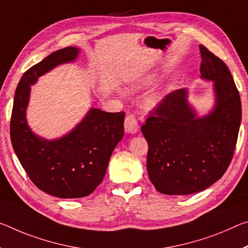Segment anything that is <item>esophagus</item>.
I'll list each match as a JSON object with an SVG mask.
<instances>
[{
  "label": "esophagus",
  "mask_w": 248,
  "mask_h": 248,
  "mask_svg": "<svg viewBox=\"0 0 248 248\" xmlns=\"http://www.w3.org/2000/svg\"><path fill=\"white\" fill-rule=\"evenodd\" d=\"M139 129L138 121L133 115H128L124 119V130L128 133H136Z\"/></svg>",
  "instance_id": "34e87169"
}]
</instances>
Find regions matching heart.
Returning <instances> with one entry per match:
<instances>
[{"instance_id": "1", "label": "heart", "mask_w": 248, "mask_h": 248, "mask_svg": "<svg viewBox=\"0 0 248 248\" xmlns=\"http://www.w3.org/2000/svg\"><path fill=\"white\" fill-rule=\"evenodd\" d=\"M156 100H158V98H156V97H153L152 99L150 100V103H151V104H155V103H156Z\"/></svg>"}]
</instances>
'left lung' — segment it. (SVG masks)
I'll list each match as a JSON object with an SVG mask.
<instances>
[{"label":"left lung","mask_w":248,"mask_h":248,"mask_svg":"<svg viewBox=\"0 0 248 248\" xmlns=\"http://www.w3.org/2000/svg\"><path fill=\"white\" fill-rule=\"evenodd\" d=\"M202 78L214 81L216 104L210 115L196 118L186 90L168 93L149 112L141 131L149 144L148 174L167 195L205 190L221 179L234 155L242 119L239 93L221 58L200 45Z\"/></svg>","instance_id":"left-lung-1"}]
</instances>
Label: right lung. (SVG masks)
Wrapping results in <instances>:
<instances>
[{"label": "right lung", "instance_id": "obj_1", "mask_svg": "<svg viewBox=\"0 0 248 248\" xmlns=\"http://www.w3.org/2000/svg\"><path fill=\"white\" fill-rule=\"evenodd\" d=\"M79 49L65 47L23 74L14 96L10 135L23 169L39 190L61 199L92 194L103 181L113 149L124 137V112L93 108L72 132L45 140L31 131L25 119L31 85L55 66L72 62Z\"/></svg>", "mask_w": 248, "mask_h": 248}]
</instances>
